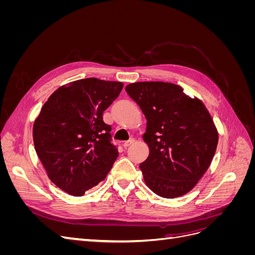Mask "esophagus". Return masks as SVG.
<instances>
[{"label": "esophagus", "mask_w": 255, "mask_h": 255, "mask_svg": "<svg viewBox=\"0 0 255 255\" xmlns=\"http://www.w3.org/2000/svg\"><path fill=\"white\" fill-rule=\"evenodd\" d=\"M133 143H134V139H130V140H128V141L123 142V148L127 149V148H128V146H129L130 144H133Z\"/></svg>", "instance_id": "1"}]
</instances>
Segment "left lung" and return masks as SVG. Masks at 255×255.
Listing matches in <instances>:
<instances>
[{
	"label": "left lung",
	"mask_w": 255,
	"mask_h": 255,
	"mask_svg": "<svg viewBox=\"0 0 255 255\" xmlns=\"http://www.w3.org/2000/svg\"><path fill=\"white\" fill-rule=\"evenodd\" d=\"M126 90L146 119L142 138L150 153L139 166L146 186L167 199L186 195L206 172L217 148L218 132L210 113L172 83L138 82Z\"/></svg>",
	"instance_id": "1"
}]
</instances>
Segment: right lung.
Here are the masks:
<instances>
[{"instance_id":"obj_1","label":"right lung","mask_w":255,"mask_h":255,"mask_svg":"<svg viewBox=\"0 0 255 255\" xmlns=\"http://www.w3.org/2000/svg\"><path fill=\"white\" fill-rule=\"evenodd\" d=\"M122 88L121 82L96 78L71 82L53 92L36 118L37 155L49 179L69 195L82 197L97 186L117 159L102 116Z\"/></svg>"}]
</instances>
